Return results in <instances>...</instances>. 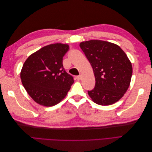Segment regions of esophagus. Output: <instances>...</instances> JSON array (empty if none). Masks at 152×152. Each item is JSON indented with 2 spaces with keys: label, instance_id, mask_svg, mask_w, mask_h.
<instances>
[{
  "label": "esophagus",
  "instance_id": "esophagus-1",
  "mask_svg": "<svg viewBox=\"0 0 152 152\" xmlns=\"http://www.w3.org/2000/svg\"><path fill=\"white\" fill-rule=\"evenodd\" d=\"M76 79L77 80H80L81 79V75H78L76 77Z\"/></svg>",
  "mask_w": 152,
  "mask_h": 152
}]
</instances>
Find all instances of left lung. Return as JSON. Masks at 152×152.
Segmentation results:
<instances>
[{
    "mask_svg": "<svg viewBox=\"0 0 152 152\" xmlns=\"http://www.w3.org/2000/svg\"><path fill=\"white\" fill-rule=\"evenodd\" d=\"M93 67L94 88L88 91L93 102L100 105L112 104L120 99L130 85L132 67L124 50L118 45L100 40L80 44Z\"/></svg>",
    "mask_w": 152,
    "mask_h": 152,
    "instance_id": "8db88e82",
    "label": "left lung"
}]
</instances>
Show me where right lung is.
<instances>
[{
  "instance_id": "add662e5",
  "label": "right lung",
  "mask_w": 152,
  "mask_h": 152,
  "mask_svg": "<svg viewBox=\"0 0 152 152\" xmlns=\"http://www.w3.org/2000/svg\"><path fill=\"white\" fill-rule=\"evenodd\" d=\"M69 50L65 44H53L31 54L23 65L20 77L30 97L45 107L58 104L66 96L74 82L63 65Z\"/></svg>"
}]
</instances>
